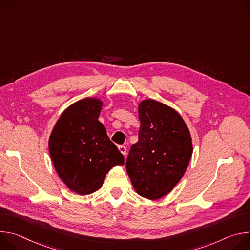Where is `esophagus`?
Instances as JSON below:
<instances>
[{
    "instance_id": "obj_1",
    "label": "esophagus",
    "mask_w": 250,
    "mask_h": 250,
    "mask_svg": "<svg viewBox=\"0 0 250 250\" xmlns=\"http://www.w3.org/2000/svg\"><path fill=\"white\" fill-rule=\"evenodd\" d=\"M118 148H119V151H120L124 156H125V154H126V148H125V146H119Z\"/></svg>"
}]
</instances>
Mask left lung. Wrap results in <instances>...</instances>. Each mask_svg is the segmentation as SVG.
Segmentation results:
<instances>
[{"mask_svg":"<svg viewBox=\"0 0 250 250\" xmlns=\"http://www.w3.org/2000/svg\"><path fill=\"white\" fill-rule=\"evenodd\" d=\"M138 119V141L128 153L126 171L139 196L158 200L184 176L193 153L192 137L180 114L158 101H141Z\"/></svg>","mask_w":250,"mask_h":250,"instance_id":"left-lung-1","label":"left lung"}]
</instances>
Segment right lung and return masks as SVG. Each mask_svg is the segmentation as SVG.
I'll return each mask as SVG.
<instances>
[{
	"mask_svg": "<svg viewBox=\"0 0 250 250\" xmlns=\"http://www.w3.org/2000/svg\"><path fill=\"white\" fill-rule=\"evenodd\" d=\"M103 101L90 97L70 104L55 123L48 140L58 177L72 192L90 195L100 189L106 173L124 165V155L99 122Z\"/></svg>",
	"mask_w": 250,
	"mask_h": 250,
	"instance_id": "right-lung-1",
	"label": "right lung"
}]
</instances>
